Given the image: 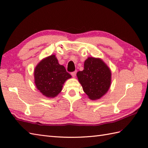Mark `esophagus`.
Here are the masks:
<instances>
[{
	"mask_svg": "<svg viewBox=\"0 0 148 148\" xmlns=\"http://www.w3.org/2000/svg\"><path fill=\"white\" fill-rule=\"evenodd\" d=\"M71 75H72V77H74L75 76H76V71H74V72H71Z\"/></svg>",
	"mask_w": 148,
	"mask_h": 148,
	"instance_id": "34e87169",
	"label": "esophagus"
}]
</instances>
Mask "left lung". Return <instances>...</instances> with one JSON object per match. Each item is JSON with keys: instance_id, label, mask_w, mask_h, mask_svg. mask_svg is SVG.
I'll return each instance as SVG.
<instances>
[{"instance_id": "left-lung-1", "label": "left lung", "mask_w": 148, "mask_h": 148, "mask_svg": "<svg viewBox=\"0 0 148 148\" xmlns=\"http://www.w3.org/2000/svg\"><path fill=\"white\" fill-rule=\"evenodd\" d=\"M77 76L84 93L92 100L102 97L111 85V71L99 58H88L84 62L83 71H78Z\"/></svg>"}]
</instances>
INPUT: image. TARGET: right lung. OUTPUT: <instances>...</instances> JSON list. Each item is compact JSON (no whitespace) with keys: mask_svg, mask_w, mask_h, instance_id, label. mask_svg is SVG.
<instances>
[{"mask_svg":"<svg viewBox=\"0 0 148 148\" xmlns=\"http://www.w3.org/2000/svg\"><path fill=\"white\" fill-rule=\"evenodd\" d=\"M71 77L64 66L60 65L55 55L45 58L34 71L37 88L44 95L55 97L61 92L65 81Z\"/></svg>","mask_w":148,"mask_h":148,"instance_id":"right-lung-1","label":"right lung"}]
</instances>
